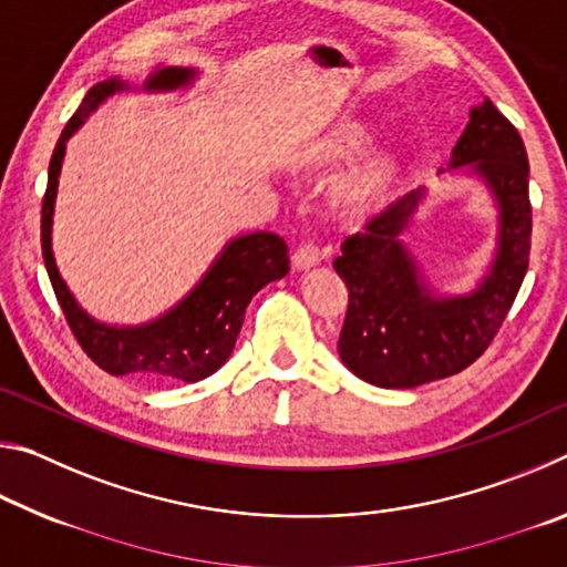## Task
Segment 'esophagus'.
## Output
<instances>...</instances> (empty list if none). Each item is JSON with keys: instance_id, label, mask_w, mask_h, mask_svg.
<instances>
[{"instance_id": "esophagus-1", "label": "esophagus", "mask_w": 567, "mask_h": 567, "mask_svg": "<svg viewBox=\"0 0 567 567\" xmlns=\"http://www.w3.org/2000/svg\"><path fill=\"white\" fill-rule=\"evenodd\" d=\"M320 262H322V252L320 247L315 245H300L297 247V252L292 255L295 270H312V267H318Z\"/></svg>"}]
</instances>
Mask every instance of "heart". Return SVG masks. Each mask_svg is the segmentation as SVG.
I'll return each mask as SVG.
<instances>
[{
    "label": "heart",
    "mask_w": 567,
    "mask_h": 567,
    "mask_svg": "<svg viewBox=\"0 0 567 567\" xmlns=\"http://www.w3.org/2000/svg\"><path fill=\"white\" fill-rule=\"evenodd\" d=\"M370 140L368 122H342L330 130L312 150L315 165H334L352 152H358ZM400 172L398 152L392 147H372L348 175L342 177L338 187V199L350 209H364L385 195L395 185Z\"/></svg>",
    "instance_id": "heart-1"
}]
</instances>
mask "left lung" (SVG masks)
Wrapping results in <instances>:
<instances>
[{"label": "left lung", "instance_id": "left-lung-1", "mask_svg": "<svg viewBox=\"0 0 567 567\" xmlns=\"http://www.w3.org/2000/svg\"><path fill=\"white\" fill-rule=\"evenodd\" d=\"M437 175L477 179L495 207L493 257L467 292H440L402 239L427 187L412 189L364 233L344 239L332 262L350 290L340 360L375 388H417L465 370L501 330L527 272L530 167L520 134L491 100L470 107L450 165Z\"/></svg>", "mask_w": 567, "mask_h": 567}]
</instances>
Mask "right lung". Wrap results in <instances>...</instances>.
<instances>
[{
  "instance_id": "add662e5",
  "label": "right lung",
  "mask_w": 567,
  "mask_h": 567,
  "mask_svg": "<svg viewBox=\"0 0 567 567\" xmlns=\"http://www.w3.org/2000/svg\"><path fill=\"white\" fill-rule=\"evenodd\" d=\"M197 80V66L159 64L142 82V87L130 84L117 74L97 82L84 94L74 117L66 122L50 162V179H47V195L42 203L44 265L74 338L80 340L82 350L110 375H130V372H134V375L159 382H199L209 378L233 354L249 300L265 285L282 280L290 272V257H287V245L282 237L265 233V229L237 235L227 239L197 285L179 302L172 305L167 312L140 324H112L97 320L76 302L74 292L64 282L60 267H56L52 252V217L66 142H70L72 134L100 110V104L117 97V94L185 92Z\"/></svg>"
}]
</instances>
